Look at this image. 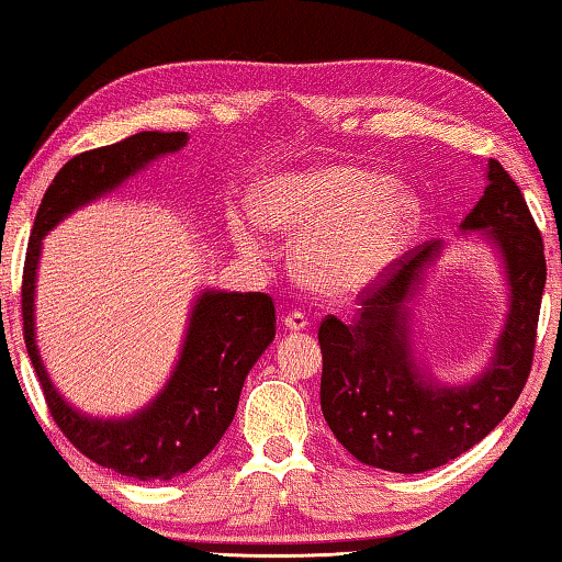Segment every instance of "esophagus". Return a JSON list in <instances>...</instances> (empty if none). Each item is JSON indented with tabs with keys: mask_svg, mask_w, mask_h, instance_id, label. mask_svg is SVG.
Here are the masks:
<instances>
[{
	"mask_svg": "<svg viewBox=\"0 0 562 562\" xmlns=\"http://www.w3.org/2000/svg\"><path fill=\"white\" fill-rule=\"evenodd\" d=\"M281 325L289 329V333H302V329L310 327V319H306L304 312H289L286 317L281 319Z\"/></svg>",
	"mask_w": 562,
	"mask_h": 562,
	"instance_id": "34e87169",
	"label": "esophagus"
}]
</instances>
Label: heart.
Wrapping results in <instances>:
<instances>
[{"label": "heart", "mask_w": 562, "mask_h": 562, "mask_svg": "<svg viewBox=\"0 0 562 562\" xmlns=\"http://www.w3.org/2000/svg\"><path fill=\"white\" fill-rule=\"evenodd\" d=\"M250 214L266 233L302 235L291 258L296 279L312 294L348 302L402 256L419 225V202L375 171L322 166L260 181ZM233 237L243 256H263V237L248 222H233Z\"/></svg>", "instance_id": "1"}]
</instances>
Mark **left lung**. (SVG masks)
I'll return each mask as SVG.
<instances>
[{
  "label": "left lung",
  "instance_id": "1",
  "mask_svg": "<svg viewBox=\"0 0 562 562\" xmlns=\"http://www.w3.org/2000/svg\"><path fill=\"white\" fill-rule=\"evenodd\" d=\"M488 187L463 220L486 229L502 252L509 314L486 371L468 386H437L419 371L409 342V302L440 243L409 250L360 294L352 322L319 325V402L337 442L360 463L391 473L445 465L502 422L532 371L544 291V245L517 183L488 160Z\"/></svg>",
  "mask_w": 562,
  "mask_h": 562
}]
</instances>
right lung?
<instances>
[{
  "label": "right lung",
  "instance_id": "right-lung-1",
  "mask_svg": "<svg viewBox=\"0 0 562 562\" xmlns=\"http://www.w3.org/2000/svg\"><path fill=\"white\" fill-rule=\"evenodd\" d=\"M187 133H137L74 156L37 206L22 271V333L45 404L76 450L137 481H171L210 456L235 417L245 375L276 337L273 299L260 291H204L191 310L181 358L166 389L127 419L76 412L53 389L35 345V271L45 233L91 199L117 189L150 160L187 145Z\"/></svg>",
  "mask_w": 562,
  "mask_h": 562
}]
</instances>
